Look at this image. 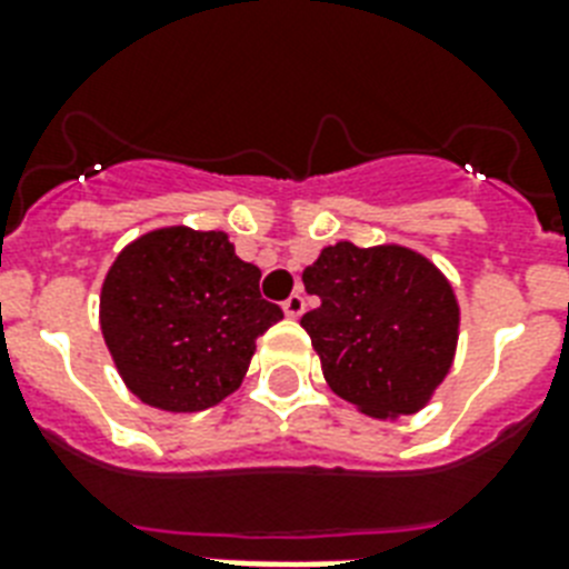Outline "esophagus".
Returning <instances> with one entry per match:
<instances>
[{
    "label": "esophagus",
    "mask_w": 569,
    "mask_h": 569,
    "mask_svg": "<svg viewBox=\"0 0 569 569\" xmlns=\"http://www.w3.org/2000/svg\"><path fill=\"white\" fill-rule=\"evenodd\" d=\"M283 312H286V319H301L303 316V298L298 292L289 295L283 301Z\"/></svg>",
    "instance_id": "esophagus-1"
}]
</instances>
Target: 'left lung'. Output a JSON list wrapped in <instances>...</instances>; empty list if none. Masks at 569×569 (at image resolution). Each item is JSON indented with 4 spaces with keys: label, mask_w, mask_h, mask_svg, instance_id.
<instances>
[{
    "label": "left lung",
    "mask_w": 569,
    "mask_h": 569,
    "mask_svg": "<svg viewBox=\"0 0 569 569\" xmlns=\"http://www.w3.org/2000/svg\"><path fill=\"white\" fill-rule=\"evenodd\" d=\"M321 307L301 319L328 387L360 413L398 419L433 398L458 351L460 303L419 250L337 241L303 268Z\"/></svg>",
    "instance_id": "left-lung-1"
}]
</instances>
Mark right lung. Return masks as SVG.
I'll return each mask as SVG.
<instances>
[{"label":"right lung","instance_id":"obj_1","mask_svg":"<svg viewBox=\"0 0 569 569\" xmlns=\"http://www.w3.org/2000/svg\"><path fill=\"white\" fill-rule=\"evenodd\" d=\"M259 277L221 230L173 223L129 241L100 292L102 339L129 392L168 413L232 396L257 337L283 319Z\"/></svg>","mask_w":569,"mask_h":569}]
</instances>
